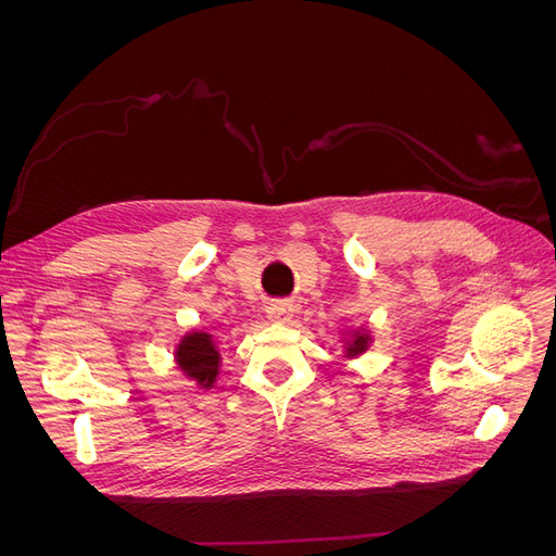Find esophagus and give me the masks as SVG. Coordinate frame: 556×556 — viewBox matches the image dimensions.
Segmentation results:
<instances>
[{
  "instance_id": "34e87169",
  "label": "esophagus",
  "mask_w": 556,
  "mask_h": 556,
  "mask_svg": "<svg viewBox=\"0 0 556 556\" xmlns=\"http://www.w3.org/2000/svg\"><path fill=\"white\" fill-rule=\"evenodd\" d=\"M266 313H268V319H274V323H288V319L296 313V306L290 304V301H274V304H268Z\"/></svg>"
}]
</instances>
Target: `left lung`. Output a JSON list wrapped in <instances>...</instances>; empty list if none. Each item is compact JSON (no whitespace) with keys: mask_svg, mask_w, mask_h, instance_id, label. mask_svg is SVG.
<instances>
[{"mask_svg":"<svg viewBox=\"0 0 556 556\" xmlns=\"http://www.w3.org/2000/svg\"><path fill=\"white\" fill-rule=\"evenodd\" d=\"M366 333H355V339H352V343L348 345V355H359V352L366 350Z\"/></svg>","mask_w":556,"mask_h":556,"instance_id":"8db88e82","label":"left lung"}]
</instances>
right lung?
Masks as SVG:
<instances>
[{"label":"right lung","instance_id":"add662e5","mask_svg":"<svg viewBox=\"0 0 556 556\" xmlns=\"http://www.w3.org/2000/svg\"><path fill=\"white\" fill-rule=\"evenodd\" d=\"M176 357H178V366L190 378H194L199 384H204V387H213L220 355H217L211 333L192 331L190 336H185L182 343L178 345Z\"/></svg>","mask_w":556,"mask_h":556}]
</instances>
